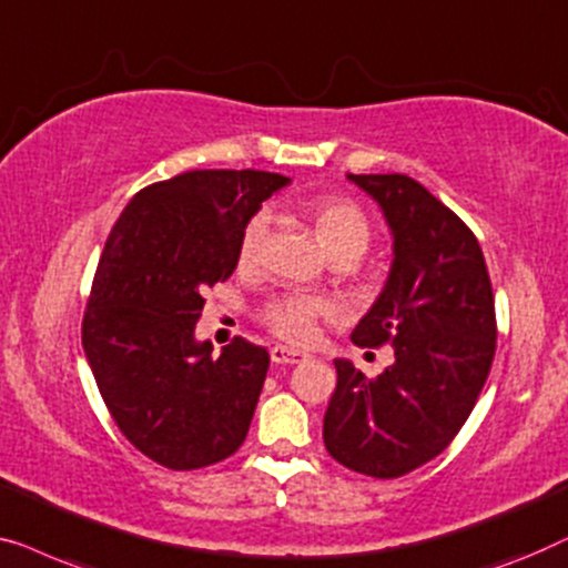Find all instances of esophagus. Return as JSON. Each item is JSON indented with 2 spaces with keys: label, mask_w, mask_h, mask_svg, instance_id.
Masks as SVG:
<instances>
[{
  "label": "esophagus",
  "mask_w": 568,
  "mask_h": 568,
  "mask_svg": "<svg viewBox=\"0 0 568 568\" xmlns=\"http://www.w3.org/2000/svg\"><path fill=\"white\" fill-rule=\"evenodd\" d=\"M270 357H273V363L277 365H293V363H301L306 361V353H301V349H293V347H285V345H275L270 349Z\"/></svg>",
  "instance_id": "34e87169"
}]
</instances>
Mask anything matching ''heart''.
<instances>
[{
  "instance_id": "obj_1",
  "label": "heart",
  "mask_w": 568,
  "mask_h": 568,
  "mask_svg": "<svg viewBox=\"0 0 568 568\" xmlns=\"http://www.w3.org/2000/svg\"><path fill=\"white\" fill-rule=\"evenodd\" d=\"M311 215L316 221L318 239H322L324 250L332 257L339 254H361L371 244V223H367L365 213L355 203L342 201V197H322L311 205ZM267 231V215L257 213L246 221L239 236V262L242 265H254L260 257L262 239ZM329 303L316 295H281V298L270 301L262 318L273 329L277 337L291 339V342H306L316 329V322L322 316H329Z\"/></svg>"
}]
</instances>
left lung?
I'll return each mask as SVG.
<instances>
[{"label": "left lung", "instance_id": "1", "mask_svg": "<svg viewBox=\"0 0 568 568\" xmlns=\"http://www.w3.org/2000/svg\"><path fill=\"white\" fill-rule=\"evenodd\" d=\"M383 211L394 260L353 329L357 347H394L371 381L334 361L324 445L342 466L398 478L440 455L466 425L497 349L494 293L474 231L406 174H347Z\"/></svg>", "mask_w": 568, "mask_h": 568}]
</instances>
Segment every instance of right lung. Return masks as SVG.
<instances>
[{"label":"right lung","mask_w":568,"mask_h":568,"mask_svg":"<svg viewBox=\"0 0 568 568\" xmlns=\"http://www.w3.org/2000/svg\"><path fill=\"white\" fill-rule=\"evenodd\" d=\"M287 182L257 170L185 172L135 193L110 231L82 345L115 425L159 466H213L250 433L267 349L236 337L213 357L195 324L205 287L236 270L246 221Z\"/></svg>","instance_id":"right-lung-1"}]
</instances>
